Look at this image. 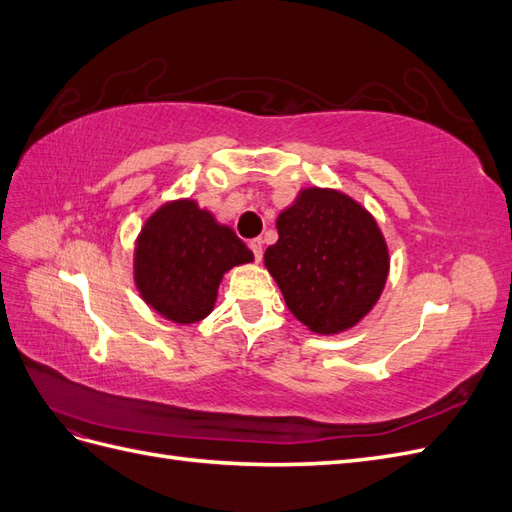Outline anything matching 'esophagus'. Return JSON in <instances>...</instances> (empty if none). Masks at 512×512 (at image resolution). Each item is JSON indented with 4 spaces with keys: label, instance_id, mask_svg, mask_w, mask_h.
I'll return each instance as SVG.
<instances>
[{
    "label": "esophagus",
    "instance_id": "esophagus-1",
    "mask_svg": "<svg viewBox=\"0 0 512 512\" xmlns=\"http://www.w3.org/2000/svg\"><path fill=\"white\" fill-rule=\"evenodd\" d=\"M250 250L254 252V258L260 260L262 258V239H252L250 241Z\"/></svg>",
    "mask_w": 512,
    "mask_h": 512
}]
</instances>
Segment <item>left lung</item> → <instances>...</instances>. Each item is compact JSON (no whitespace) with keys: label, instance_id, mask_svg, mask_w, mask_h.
Segmentation results:
<instances>
[{"label":"left lung","instance_id":"obj_1","mask_svg":"<svg viewBox=\"0 0 512 512\" xmlns=\"http://www.w3.org/2000/svg\"><path fill=\"white\" fill-rule=\"evenodd\" d=\"M265 267L309 331L335 335L361 322L389 277V247L363 205L344 192L305 188L277 218Z\"/></svg>","mask_w":512,"mask_h":512}]
</instances>
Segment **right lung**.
Wrapping results in <instances>:
<instances>
[{
    "label": "right lung",
    "mask_w": 512,
    "mask_h": 512,
    "mask_svg": "<svg viewBox=\"0 0 512 512\" xmlns=\"http://www.w3.org/2000/svg\"><path fill=\"white\" fill-rule=\"evenodd\" d=\"M254 254L196 200L162 205L141 228L134 247V284L145 303L177 324L213 312L226 271L252 262Z\"/></svg>",
    "instance_id": "right-lung-1"
}]
</instances>
